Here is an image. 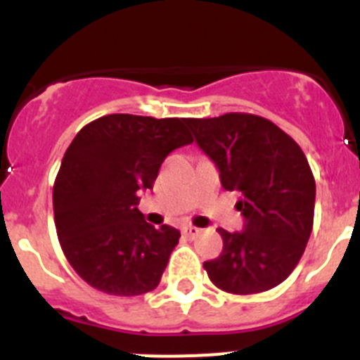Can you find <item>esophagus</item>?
<instances>
[{"instance_id":"34e87169","label":"esophagus","mask_w":360,"mask_h":360,"mask_svg":"<svg viewBox=\"0 0 360 360\" xmlns=\"http://www.w3.org/2000/svg\"><path fill=\"white\" fill-rule=\"evenodd\" d=\"M199 233H200V229L195 228V226H184L183 228V235L186 236V238H195Z\"/></svg>"}]
</instances>
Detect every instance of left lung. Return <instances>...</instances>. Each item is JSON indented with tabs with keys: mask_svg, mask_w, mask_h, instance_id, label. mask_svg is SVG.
I'll use <instances>...</instances> for the list:
<instances>
[{
	"mask_svg": "<svg viewBox=\"0 0 360 360\" xmlns=\"http://www.w3.org/2000/svg\"><path fill=\"white\" fill-rule=\"evenodd\" d=\"M217 165L224 190L240 192L242 233L219 228L224 248L204 262L210 280L231 294L273 289L294 271L314 224L316 181L300 145L271 120L248 112L188 118Z\"/></svg>",
	"mask_w": 360,
	"mask_h": 360,
	"instance_id": "obj_1",
	"label": "left lung"
}]
</instances>
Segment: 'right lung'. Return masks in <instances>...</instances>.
I'll return each mask as SVG.
<instances>
[{
  "instance_id": "1",
  "label": "right lung",
  "mask_w": 360,
  "mask_h": 360,
  "mask_svg": "<svg viewBox=\"0 0 360 360\" xmlns=\"http://www.w3.org/2000/svg\"><path fill=\"white\" fill-rule=\"evenodd\" d=\"M188 118L108 115L71 141L53 184L60 248L86 283L111 296H140L160 285L179 229H156L138 210L165 158L192 143Z\"/></svg>"
}]
</instances>
